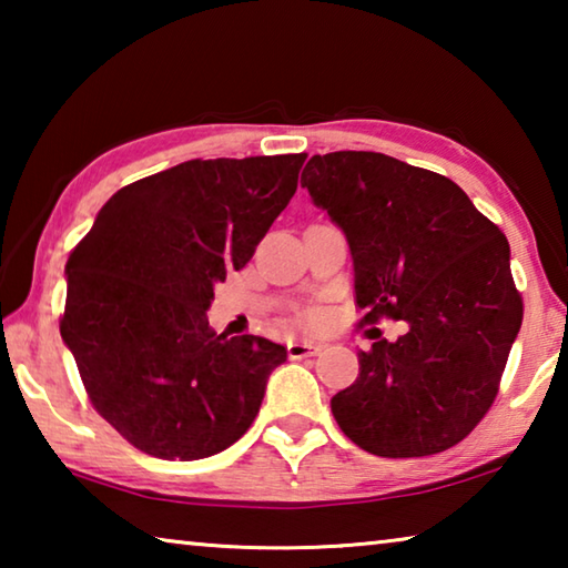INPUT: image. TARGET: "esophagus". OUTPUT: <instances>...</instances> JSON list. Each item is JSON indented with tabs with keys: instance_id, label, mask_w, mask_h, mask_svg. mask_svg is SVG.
Listing matches in <instances>:
<instances>
[{
	"instance_id": "34e87169",
	"label": "esophagus",
	"mask_w": 568,
	"mask_h": 568,
	"mask_svg": "<svg viewBox=\"0 0 568 568\" xmlns=\"http://www.w3.org/2000/svg\"><path fill=\"white\" fill-rule=\"evenodd\" d=\"M318 353H321L318 343H311V341L287 343V358L291 361H303V358H311V355H318Z\"/></svg>"
}]
</instances>
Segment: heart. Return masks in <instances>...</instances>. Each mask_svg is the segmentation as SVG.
<instances>
[{"label": "heart", "mask_w": 568, "mask_h": 568, "mask_svg": "<svg viewBox=\"0 0 568 568\" xmlns=\"http://www.w3.org/2000/svg\"><path fill=\"white\" fill-rule=\"evenodd\" d=\"M318 318H321V315H318V313H315V311H311V313H307V315H305V321H307V323H315V321H318Z\"/></svg>", "instance_id": "b5f03b06"}]
</instances>
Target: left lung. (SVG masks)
<instances>
[{"mask_svg": "<svg viewBox=\"0 0 568 568\" xmlns=\"http://www.w3.org/2000/svg\"><path fill=\"white\" fill-rule=\"evenodd\" d=\"M301 185L348 240L361 323H408L358 353L331 398L341 430L383 458L456 446L491 408L524 321L506 235L454 180L381 152L313 155Z\"/></svg>", "mask_w": 568, "mask_h": 568, "instance_id": "8db88e82", "label": "left lung"}]
</instances>
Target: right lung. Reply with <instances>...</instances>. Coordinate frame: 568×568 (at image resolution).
<instances>
[{"instance_id": "1", "label": "right lung", "mask_w": 568, "mask_h": 568, "mask_svg": "<svg viewBox=\"0 0 568 568\" xmlns=\"http://www.w3.org/2000/svg\"><path fill=\"white\" fill-rule=\"evenodd\" d=\"M305 158L187 160L142 178L70 253L62 341L94 410L142 454L207 458L253 426L287 351L217 335L207 307L291 203Z\"/></svg>"}]
</instances>
